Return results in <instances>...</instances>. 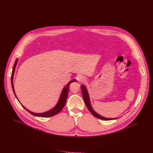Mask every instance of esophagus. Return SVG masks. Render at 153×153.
I'll return each instance as SVG.
<instances>
[{
	"instance_id": "1",
	"label": "esophagus",
	"mask_w": 153,
	"mask_h": 153,
	"mask_svg": "<svg viewBox=\"0 0 153 153\" xmlns=\"http://www.w3.org/2000/svg\"><path fill=\"white\" fill-rule=\"evenodd\" d=\"M76 78H77V80L78 81H79V82H85V81H86L85 77L84 76H82V75L77 76Z\"/></svg>"
}]
</instances>
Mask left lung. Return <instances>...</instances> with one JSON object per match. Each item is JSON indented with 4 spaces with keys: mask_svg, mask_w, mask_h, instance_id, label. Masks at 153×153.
I'll list each match as a JSON object with an SVG mask.
<instances>
[{
    "mask_svg": "<svg viewBox=\"0 0 153 153\" xmlns=\"http://www.w3.org/2000/svg\"><path fill=\"white\" fill-rule=\"evenodd\" d=\"M81 87V90H82V96H83V98L84 100L85 101V103L87 107V108L88 109V110L90 111V113L92 114L95 117L102 119V120H114L116 119V118H106L105 117L101 116V115H100L99 114H98L94 110L92 106L91 105L90 103V97H89V94L88 93V90L86 88V87L84 85H82L80 86Z\"/></svg>",
    "mask_w": 153,
    "mask_h": 153,
    "instance_id": "obj_1",
    "label": "left lung"
}]
</instances>
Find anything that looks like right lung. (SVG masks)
<instances>
[{"mask_svg":"<svg viewBox=\"0 0 153 153\" xmlns=\"http://www.w3.org/2000/svg\"><path fill=\"white\" fill-rule=\"evenodd\" d=\"M18 59H16L15 60V62L14 64V66L13 67V71H12V76H11V82H12V89L13 91V93L16 97V98H17V97L15 94V89H14V85H13V76H14V73H15V68L18 63ZM76 79H73L71 80V81L68 83V84L63 88L62 93H61L59 98L58 100V103H56V105L55 106V107H53L52 109H50L48 111L44 112V113H33V112L30 111L29 110H28L27 108H26L23 105H22V106L26 109L27 110L29 113H30L31 114H33V116H37V117H51V116H53L56 115V114H58V113L62 111V109L63 108V107L65 105L66 103V101L67 100V97H68V90H69V85L71 83V82H76ZM17 100H18V99L17 98ZM19 101V100H18Z\"/></svg>","mask_w":153,"mask_h":153,"instance_id":"obj_1","label":"right lung"}]
</instances>
